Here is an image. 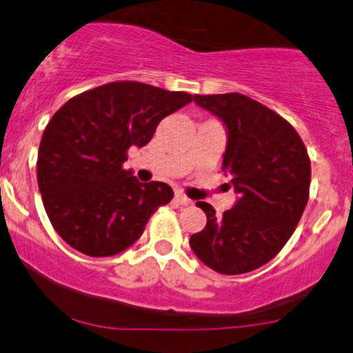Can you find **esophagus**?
I'll list each match as a JSON object with an SVG mask.
<instances>
[{"label": "esophagus", "mask_w": 353, "mask_h": 353, "mask_svg": "<svg viewBox=\"0 0 353 353\" xmlns=\"http://www.w3.org/2000/svg\"><path fill=\"white\" fill-rule=\"evenodd\" d=\"M174 201H176L177 205H181V206L191 205V199H189L186 194H183V192H176V196H174Z\"/></svg>", "instance_id": "1"}]
</instances>
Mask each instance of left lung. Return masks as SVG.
Segmentation results:
<instances>
[{"label": "left lung", "instance_id": "8db88e82", "mask_svg": "<svg viewBox=\"0 0 353 353\" xmlns=\"http://www.w3.org/2000/svg\"><path fill=\"white\" fill-rule=\"evenodd\" d=\"M194 101L225 123L221 169L232 176L239 199L221 216L208 203H196L208 220L189 245L216 272H250L279 254L301 220L311 181L307 150L291 123L248 96L194 94Z\"/></svg>", "mask_w": 353, "mask_h": 353}]
</instances>
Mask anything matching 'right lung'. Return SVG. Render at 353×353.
Listing matches in <instances>:
<instances>
[{"instance_id": "obj_1", "label": "right lung", "mask_w": 353, "mask_h": 353, "mask_svg": "<svg viewBox=\"0 0 353 353\" xmlns=\"http://www.w3.org/2000/svg\"><path fill=\"white\" fill-rule=\"evenodd\" d=\"M192 96L135 81H118L70 98L40 140L37 181L55 232L89 257H110L133 245L169 184L139 183L123 169L130 147L150 142L162 118Z\"/></svg>"}]
</instances>
